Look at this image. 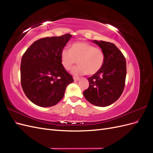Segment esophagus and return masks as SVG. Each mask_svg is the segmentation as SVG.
Instances as JSON below:
<instances>
[{
    "mask_svg": "<svg viewBox=\"0 0 153 153\" xmlns=\"http://www.w3.org/2000/svg\"><path fill=\"white\" fill-rule=\"evenodd\" d=\"M73 80H74V81H75V82L78 81V80H79V78H77V77H75V76H74V77H73Z\"/></svg>",
    "mask_w": 153,
    "mask_h": 153,
    "instance_id": "34e87169",
    "label": "esophagus"
}]
</instances>
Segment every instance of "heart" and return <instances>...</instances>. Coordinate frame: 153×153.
<instances>
[{
	"label": "heart",
	"instance_id": "obj_1",
	"mask_svg": "<svg viewBox=\"0 0 153 153\" xmlns=\"http://www.w3.org/2000/svg\"><path fill=\"white\" fill-rule=\"evenodd\" d=\"M60 57L62 65L66 70H69L77 60L78 66L71 70L75 76L85 73L89 75H94L103 67L105 62L103 50L86 42L74 43L70 49L63 48Z\"/></svg>",
	"mask_w": 153,
	"mask_h": 153
}]
</instances>
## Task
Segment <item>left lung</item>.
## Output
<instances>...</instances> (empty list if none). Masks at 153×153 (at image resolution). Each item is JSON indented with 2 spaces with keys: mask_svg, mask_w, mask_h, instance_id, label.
Instances as JSON below:
<instances>
[{
  "mask_svg": "<svg viewBox=\"0 0 153 153\" xmlns=\"http://www.w3.org/2000/svg\"><path fill=\"white\" fill-rule=\"evenodd\" d=\"M92 41L103 50L105 62L98 73L88 78L89 86L83 94L91 104L104 107L114 103L123 93L126 76V59L114 43Z\"/></svg>",
  "mask_w": 153,
  "mask_h": 153,
  "instance_id": "1",
  "label": "left lung"
}]
</instances>
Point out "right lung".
<instances>
[{"instance_id": "obj_1", "label": "right lung", "mask_w": 153, "mask_h": 153, "mask_svg": "<svg viewBox=\"0 0 153 153\" xmlns=\"http://www.w3.org/2000/svg\"><path fill=\"white\" fill-rule=\"evenodd\" d=\"M71 37L66 34L39 39L23 55L21 85L26 96L35 105L49 107L57 104L64 97L66 87L73 82L60 57Z\"/></svg>"}]
</instances>
